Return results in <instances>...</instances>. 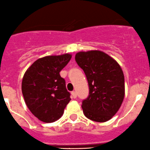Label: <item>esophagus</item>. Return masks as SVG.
Returning a JSON list of instances; mask_svg holds the SVG:
<instances>
[{"label": "esophagus", "mask_w": 150, "mask_h": 150, "mask_svg": "<svg viewBox=\"0 0 150 150\" xmlns=\"http://www.w3.org/2000/svg\"><path fill=\"white\" fill-rule=\"evenodd\" d=\"M71 96H72V97L74 98H76L77 97V93H76L75 91L71 92Z\"/></svg>", "instance_id": "esophagus-1"}]
</instances>
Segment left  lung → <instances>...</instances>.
Masks as SVG:
<instances>
[{
  "instance_id": "left-lung-1",
  "label": "left lung",
  "mask_w": 150,
  "mask_h": 150,
  "mask_svg": "<svg viewBox=\"0 0 150 150\" xmlns=\"http://www.w3.org/2000/svg\"><path fill=\"white\" fill-rule=\"evenodd\" d=\"M75 60L84 71L90 89L88 98L81 105L84 115L96 122L109 120L125 97V79L120 66L100 50L79 52Z\"/></svg>"
}]
</instances>
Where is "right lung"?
I'll list each match as a JSON object with an SVG mask.
<instances>
[{"instance_id": "1", "label": "right lung", "mask_w": 150, "mask_h": 150, "mask_svg": "<svg viewBox=\"0 0 150 150\" xmlns=\"http://www.w3.org/2000/svg\"><path fill=\"white\" fill-rule=\"evenodd\" d=\"M69 53L50 55L35 60L25 71L22 92L31 113L44 122H53L63 116L71 100L66 81L60 72L69 63Z\"/></svg>"}]
</instances>
